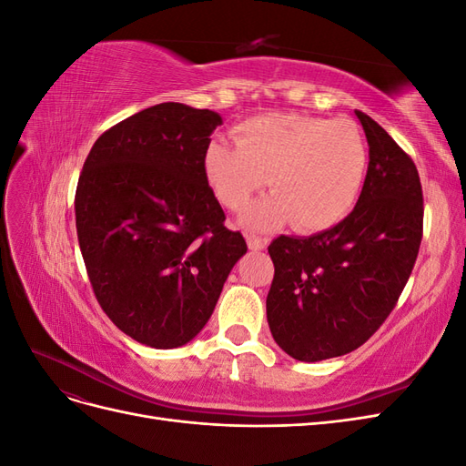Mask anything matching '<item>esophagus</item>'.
Masks as SVG:
<instances>
[{"label":"esophagus","mask_w":466,"mask_h":466,"mask_svg":"<svg viewBox=\"0 0 466 466\" xmlns=\"http://www.w3.org/2000/svg\"><path fill=\"white\" fill-rule=\"evenodd\" d=\"M247 245L250 250H264L268 241L262 237H257V235H247Z\"/></svg>","instance_id":"34e87169"}]
</instances>
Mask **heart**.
I'll return each mask as SVG.
<instances>
[{"mask_svg":"<svg viewBox=\"0 0 466 466\" xmlns=\"http://www.w3.org/2000/svg\"><path fill=\"white\" fill-rule=\"evenodd\" d=\"M237 146L216 139L204 171L218 200L243 209L268 180L272 196L252 206L245 223L270 229L291 219L299 231H322L354 208L370 165L361 130L351 120L268 112L238 122Z\"/></svg>","mask_w":466,"mask_h":466,"instance_id":"1","label":"heart"}]
</instances>
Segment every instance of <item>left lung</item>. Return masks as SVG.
<instances>
[{
	"label": "left lung",
	"mask_w": 466,
	"mask_h": 466,
	"mask_svg": "<svg viewBox=\"0 0 466 466\" xmlns=\"http://www.w3.org/2000/svg\"><path fill=\"white\" fill-rule=\"evenodd\" d=\"M370 144L360 200L334 228L279 235L268 247L274 279L266 317L276 344L299 361L350 354L390 315L418 257L424 196L414 161L356 110Z\"/></svg>",
	"instance_id": "1"
}]
</instances>
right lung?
<instances>
[{"mask_svg": "<svg viewBox=\"0 0 466 466\" xmlns=\"http://www.w3.org/2000/svg\"><path fill=\"white\" fill-rule=\"evenodd\" d=\"M221 116L161 103L108 128L76 190V228L98 305L136 342H190L247 252L208 185L204 157Z\"/></svg>", "mask_w": 466, "mask_h": 466, "instance_id": "1", "label": "right lung"}]
</instances>
